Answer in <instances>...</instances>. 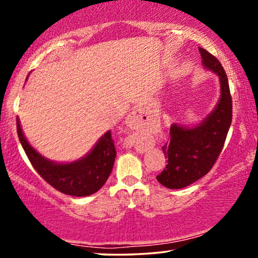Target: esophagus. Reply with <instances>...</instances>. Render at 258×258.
<instances>
[{
	"instance_id": "1",
	"label": "esophagus",
	"mask_w": 258,
	"mask_h": 258,
	"mask_svg": "<svg viewBox=\"0 0 258 258\" xmlns=\"http://www.w3.org/2000/svg\"><path fill=\"white\" fill-rule=\"evenodd\" d=\"M141 109L139 108V109H136L135 111L133 112L132 115H129V117H128V119H126V124H128V126H130V128H133L134 125H135V119H136V117H137V115H140L141 114ZM129 144H132V142H128Z\"/></svg>"
}]
</instances>
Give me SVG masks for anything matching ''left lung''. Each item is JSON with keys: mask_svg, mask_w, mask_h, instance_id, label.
<instances>
[{"mask_svg": "<svg viewBox=\"0 0 258 258\" xmlns=\"http://www.w3.org/2000/svg\"><path fill=\"white\" fill-rule=\"evenodd\" d=\"M204 69L216 74L220 80V100L213 111L195 125L172 123L170 142L162 148L168 164L157 181L169 189L185 188L207 175L227 139L232 118V101L228 77L220 61L199 48Z\"/></svg>", "mask_w": 258, "mask_h": 258, "instance_id": "1", "label": "left lung"}]
</instances>
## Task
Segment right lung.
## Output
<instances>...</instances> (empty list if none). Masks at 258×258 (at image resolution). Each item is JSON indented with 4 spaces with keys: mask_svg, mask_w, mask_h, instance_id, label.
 <instances>
[{
    "mask_svg": "<svg viewBox=\"0 0 258 258\" xmlns=\"http://www.w3.org/2000/svg\"><path fill=\"white\" fill-rule=\"evenodd\" d=\"M16 125L20 142L34 169L58 191L70 196H89L98 191L107 182L116 157L110 130L104 133L83 157L61 163L44 157L28 142L19 117L16 118Z\"/></svg>",
    "mask_w": 258,
    "mask_h": 258,
    "instance_id": "add662e5",
    "label": "right lung"
}]
</instances>
